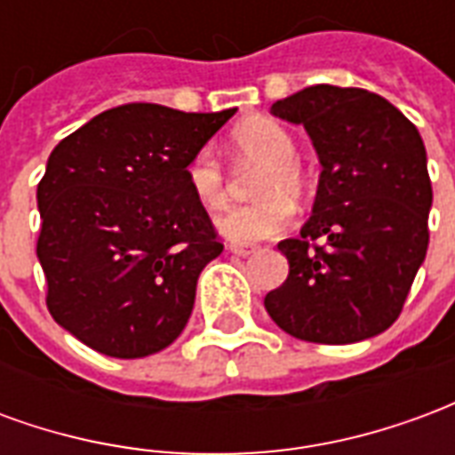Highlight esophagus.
Wrapping results in <instances>:
<instances>
[{"label":"esophagus","instance_id":"34e87169","mask_svg":"<svg viewBox=\"0 0 455 455\" xmlns=\"http://www.w3.org/2000/svg\"><path fill=\"white\" fill-rule=\"evenodd\" d=\"M228 251L234 253V256H251V253H256V246H246V243H228Z\"/></svg>","mask_w":455,"mask_h":455}]
</instances>
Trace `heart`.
<instances>
[{"label": "heart", "mask_w": 455, "mask_h": 455, "mask_svg": "<svg viewBox=\"0 0 455 455\" xmlns=\"http://www.w3.org/2000/svg\"><path fill=\"white\" fill-rule=\"evenodd\" d=\"M231 146L236 156L246 163L263 165L258 172L253 195L260 197L248 207H238L217 219L221 236L231 241H260L283 234L292 221V204L287 197H302L307 180L297 165V143L285 126L277 121L256 116L243 121L234 136ZM188 185L202 207L221 209L227 204V175L212 150H199L188 165Z\"/></svg>", "instance_id": "1"}]
</instances>
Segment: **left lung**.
<instances>
[{
    "mask_svg": "<svg viewBox=\"0 0 455 455\" xmlns=\"http://www.w3.org/2000/svg\"><path fill=\"white\" fill-rule=\"evenodd\" d=\"M322 163L312 217L277 248L290 275L266 295L270 319L312 343H355L400 316L429 246L431 180L419 131L385 97L315 84L277 100ZM324 237V249L308 241Z\"/></svg>",
    "mask_w": 455,
    "mask_h": 455,
    "instance_id": "8db88e82",
    "label": "left lung"
}]
</instances>
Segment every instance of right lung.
Masks as SVG:
<instances>
[{
  "label": "right lung",
  "mask_w": 455,
  "mask_h": 455,
  "mask_svg": "<svg viewBox=\"0 0 455 455\" xmlns=\"http://www.w3.org/2000/svg\"><path fill=\"white\" fill-rule=\"evenodd\" d=\"M234 114L124 104L53 148L36 256L51 315L84 346L143 358L182 334L199 273L224 251L185 172Z\"/></svg>",
  "instance_id": "add662e5"
}]
</instances>
